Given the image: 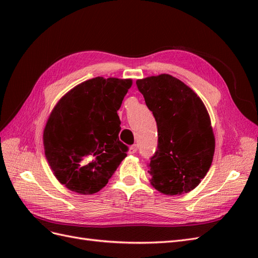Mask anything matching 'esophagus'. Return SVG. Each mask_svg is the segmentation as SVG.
<instances>
[{"mask_svg": "<svg viewBox=\"0 0 258 258\" xmlns=\"http://www.w3.org/2000/svg\"><path fill=\"white\" fill-rule=\"evenodd\" d=\"M137 151H138V146H137V145H132V146L129 147L128 153H129V154H136Z\"/></svg>", "mask_w": 258, "mask_h": 258, "instance_id": "34e87169", "label": "esophagus"}]
</instances>
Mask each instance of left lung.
Masks as SVG:
<instances>
[{
    "label": "left lung",
    "mask_w": 258,
    "mask_h": 258,
    "mask_svg": "<svg viewBox=\"0 0 258 258\" xmlns=\"http://www.w3.org/2000/svg\"><path fill=\"white\" fill-rule=\"evenodd\" d=\"M137 86L157 122V152L151 158V184L165 195L188 192L200 184L213 160L215 138L202 100L172 75L138 80Z\"/></svg>",
    "instance_id": "left-lung-1"
}]
</instances>
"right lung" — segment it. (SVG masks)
I'll list each match as a JSON object with an SVG mask.
<instances>
[{
    "label": "right lung",
    "instance_id": "add662e5",
    "mask_svg": "<svg viewBox=\"0 0 258 258\" xmlns=\"http://www.w3.org/2000/svg\"><path fill=\"white\" fill-rule=\"evenodd\" d=\"M132 80L95 77L75 86L51 111L43 134L46 159L68 189L92 195L126 158L117 114Z\"/></svg>",
    "mask_w": 258,
    "mask_h": 258
}]
</instances>
